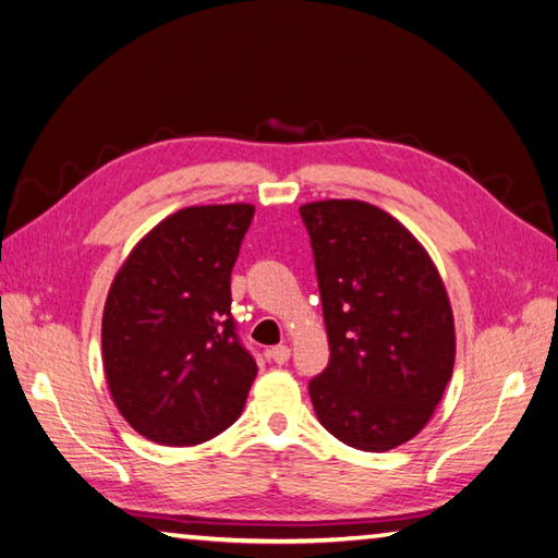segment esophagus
<instances>
[{
	"label": "esophagus",
	"mask_w": 558,
	"mask_h": 558,
	"mask_svg": "<svg viewBox=\"0 0 558 558\" xmlns=\"http://www.w3.org/2000/svg\"><path fill=\"white\" fill-rule=\"evenodd\" d=\"M268 356L274 359L276 364H288V361H290V347L288 344H278V347L270 349Z\"/></svg>",
	"instance_id": "esophagus-1"
}]
</instances>
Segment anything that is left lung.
Segmentation results:
<instances>
[{"label":"left lung","mask_w":558,"mask_h":558,"mask_svg":"<svg viewBox=\"0 0 558 558\" xmlns=\"http://www.w3.org/2000/svg\"><path fill=\"white\" fill-rule=\"evenodd\" d=\"M314 250L330 361L308 383L320 425L361 451L409 442L454 371L449 296L421 242L356 199L300 206Z\"/></svg>","instance_id":"1"}]
</instances>
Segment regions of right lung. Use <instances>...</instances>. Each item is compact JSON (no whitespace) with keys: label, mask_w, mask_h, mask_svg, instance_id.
<instances>
[{"label":"right lung","mask_w":558,"mask_h":558,"mask_svg":"<svg viewBox=\"0 0 558 558\" xmlns=\"http://www.w3.org/2000/svg\"><path fill=\"white\" fill-rule=\"evenodd\" d=\"M252 218V204L180 209L113 278L104 373L121 416L151 442L192 447L240 418L256 361L230 314V274Z\"/></svg>","instance_id":"obj_1"}]
</instances>
